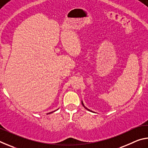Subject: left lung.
Wrapping results in <instances>:
<instances>
[{"label": "left lung", "mask_w": 148, "mask_h": 148, "mask_svg": "<svg viewBox=\"0 0 148 148\" xmlns=\"http://www.w3.org/2000/svg\"><path fill=\"white\" fill-rule=\"evenodd\" d=\"M82 105H83V106H84V107L85 108H86V110H89V111H90V112H92V111H91V110H89L88 108H86V106H84V103H83V102H82Z\"/></svg>", "instance_id": "8db88e82"}]
</instances>
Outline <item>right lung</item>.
Here are the masks:
<instances>
[{"label":"right lung","instance_id":"add662e5","mask_svg":"<svg viewBox=\"0 0 148 148\" xmlns=\"http://www.w3.org/2000/svg\"><path fill=\"white\" fill-rule=\"evenodd\" d=\"M57 110H58V109H57ZM56 110H55V111H53V112H50V113H49V114H51V113H53V112H56Z\"/></svg>","mask_w":148,"mask_h":148}]
</instances>
